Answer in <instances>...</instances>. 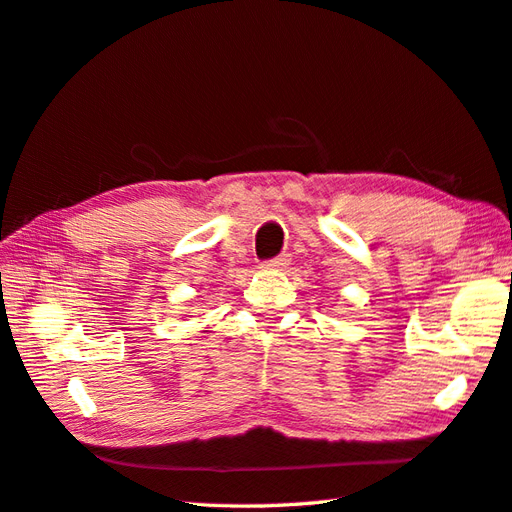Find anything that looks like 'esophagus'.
<instances>
[{
    "label": "esophagus",
    "instance_id": "esophagus-1",
    "mask_svg": "<svg viewBox=\"0 0 512 512\" xmlns=\"http://www.w3.org/2000/svg\"><path fill=\"white\" fill-rule=\"evenodd\" d=\"M290 264V255L284 253V255H277L275 259H268V262L262 264V268H286Z\"/></svg>",
    "mask_w": 512,
    "mask_h": 512
}]
</instances>
